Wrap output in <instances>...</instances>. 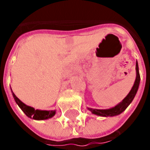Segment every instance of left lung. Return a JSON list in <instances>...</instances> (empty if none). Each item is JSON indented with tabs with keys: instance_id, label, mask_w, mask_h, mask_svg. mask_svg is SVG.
Masks as SVG:
<instances>
[{
	"instance_id": "8db88e82",
	"label": "left lung",
	"mask_w": 150,
	"mask_h": 150,
	"mask_svg": "<svg viewBox=\"0 0 150 150\" xmlns=\"http://www.w3.org/2000/svg\"><path fill=\"white\" fill-rule=\"evenodd\" d=\"M135 69H136V79H135V83L133 85L132 88L131 89V91L129 92V93L126 96L125 98L124 99L121 103H119L118 104L116 105L115 107L110 108V109L100 110L88 108V110H90L93 114L101 117H113L121 114L132 103V101L135 97V94L137 93L138 89H139L140 82V75L139 71V65H138L137 61H136V64H135Z\"/></svg>"
}]
</instances>
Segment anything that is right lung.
I'll use <instances>...</instances> for the list:
<instances>
[{
  "mask_svg": "<svg viewBox=\"0 0 150 150\" xmlns=\"http://www.w3.org/2000/svg\"><path fill=\"white\" fill-rule=\"evenodd\" d=\"M12 93L13 97L15 99V102L18 105V107L21 108L22 111L24 112L27 117H29L30 118L35 119V120H46V119H49L52 117L53 116L55 115L56 110H35L33 107L27 106L24 103H22L19 99L18 98L17 96H15V93Z\"/></svg>",
  "mask_w": 150,
  "mask_h": 150,
  "instance_id": "right-lung-1",
  "label": "right lung"
}]
</instances>
